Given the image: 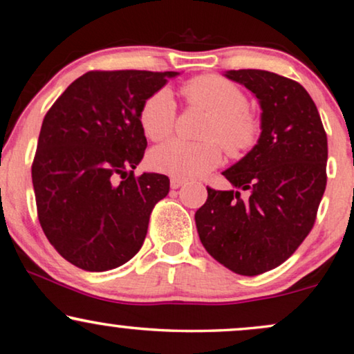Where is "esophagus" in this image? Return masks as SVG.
<instances>
[{
    "label": "esophagus",
    "instance_id": "esophagus-1",
    "mask_svg": "<svg viewBox=\"0 0 354 354\" xmlns=\"http://www.w3.org/2000/svg\"><path fill=\"white\" fill-rule=\"evenodd\" d=\"M186 183L184 181V179H178V178H171V181H170V184H171V189H179L183 186V184Z\"/></svg>",
    "mask_w": 354,
    "mask_h": 354
}]
</instances>
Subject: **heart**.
<instances>
[{
	"mask_svg": "<svg viewBox=\"0 0 354 354\" xmlns=\"http://www.w3.org/2000/svg\"><path fill=\"white\" fill-rule=\"evenodd\" d=\"M183 94L194 107L210 113L202 131L203 142L170 141L153 149L149 167L178 179L201 178L220 165L223 153L232 158L247 156L260 141V120L248 111V99L237 84L218 75L196 77L183 86ZM176 104L167 88L153 91L142 102L139 125L151 141H163L173 133Z\"/></svg>",
	"mask_w": 354,
	"mask_h": 354,
	"instance_id": "heart-1",
	"label": "heart"
}]
</instances>
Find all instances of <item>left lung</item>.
Wrapping results in <instances>:
<instances>
[{
    "label": "left lung",
    "instance_id": "obj_1",
    "mask_svg": "<svg viewBox=\"0 0 354 354\" xmlns=\"http://www.w3.org/2000/svg\"><path fill=\"white\" fill-rule=\"evenodd\" d=\"M226 77L260 101V141L223 171L232 191L207 187L196 226L216 261L236 274L258 276L282 265L315 226L327 184V134L315 101L295 80L255 68Z\"/></svg>",
    "mask_w": 354,
    "mask_h": 354
}]
</instances>
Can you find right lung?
<instances>
[{"label":"right lung","instance_id":"right-lung-1","mask_svg":"<svg viewBox=\"0 0 354 354\" xmlns=\"http://www.w3.org/2000/svg\"><path fill=\"white\" fill-rule=\"evenodd\" d=\"M176 75L88 72L44 115L32 163L38 220L51 245L77 268L113 270L142 247L170 179L158 173L134 176L147 147L139 111Z\"/></svg>","mask_w":354,"mask_h":354}]
</instances>
